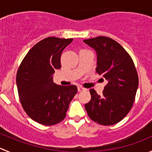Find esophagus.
<instances>
[{"instance_id": "1", "label": "esophagus", "mask_w": 152, "mask_h": 152, "mask_svg": "<svg viewBox=\"0 0 152 152\" xmlns=\"http://www.w3.org/2000/svg\"><path fill=\"white\" fill-rule=\"evenodd\" d=\"M86 89L85 88H84V87H78V91L79 92H81V91H83V90H85Z\"/></svg>"}]
</instances>
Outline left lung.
<instances>
[{"mask_svg": "<svg viewBox=\"0 0 152 152\" xmlns=\"http://www.w3.org/2000/svg\"><path fill=\"white\" fill-rule=\"evenodd\" d=\"M97 53L96 73L107 81L102 96L90 89L91 100L85 105L89 117L102 125L118 123L132 107L138 75L132 59L118 42L107 37L85 39Z\"/></svg>", "mask_w": 152, "mask_h": 152, "instance_id": "1", "label": "left lung"}]
</instances>
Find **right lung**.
<instances>
[{
    "mask_svg": "<svg viewBox=\"0 0 152 152\" xmlns=\"http://www.w3.org/2000/svg\"><path fill=\"white\" fill-rule=\"evenodd\" d=\"M72 41V38H45L29 50L18 68L16 82L23 108L32 120L42 125L63 121L77 93L76 86L57 85L52 76L55 70L61 68V53Z\"/></svg>",
    "mask_w": 152,
    "mask_h": 152,
    "instance_id": "obj_1",
    "label": "right lung"
}]
</instances>
